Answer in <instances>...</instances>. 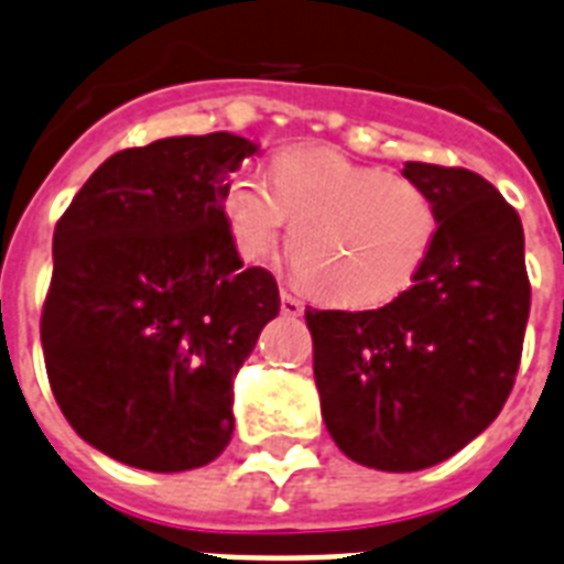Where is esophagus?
Wrapping results in <instances>:
<instances>
[{"label":"esophagus","instance_id":"esophagus-1","mask_svg":"<svg viewBox=\"0 0 564 564\" xmlns=\"http://www.w3.org/2000/svg\"><path fill=\"white\" fill-rule=\"evenodd\" d=\"M281 310H283V315H301L304 313V301H301L297 295H292V292L283 290L281 292Z\"/></svg>","mask_w":564,"mask_h":564}]
</instances>
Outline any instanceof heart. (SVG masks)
<instances>
[{"label": "heart", "mask_w": 564, "mask_h": 564, "mask_svg": "<svg viewBox=\"0 0 564 564\" xmlns=\"http://www.w3.org/2000/svg\"><path fill=\"white\" fill-rule=\"evenodd\" d=\"M240 171L223 208L246 260H267L292 223L295 269L322 297L379 306L405 292L432 251L437 210L414 178L327 148H290L272 176Z\"/></svg>", "instance_id": "heart-1"}]
</instances>
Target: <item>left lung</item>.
<instances>
[{"label": "left lung", "mask_w": 564, "mask_h": 564, "mask_svg": "<svg viewBox=\"0 0 564 564\" xmlns=\"http://www.w3.org/2000/svg\"><path fill=\"white\" fill-rule=\"evenodd\" d=\"M437 210L414 286L379 310H306L329 437L350 460L416 473L505 409L530 315L521 219L487 178L405 162Z\"/></svg>", "instance_id": "1"}]
</instances>
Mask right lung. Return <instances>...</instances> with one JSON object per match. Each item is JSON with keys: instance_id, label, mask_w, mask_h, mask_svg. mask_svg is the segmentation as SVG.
I'll use <instances>...</instances> for the list:
<instances>
[{"instance_id": "1", "label": "right lung", "mask_w": 564, "mask_h": 564, "mask_svg": "<svg viewBox=\"0 0 564 564\" xmlns=\"http://www.w3.org/2000/svg\"><path fill=\"white\" fill-rule=\"evenodd\" d=\"M251 153L231 132L121 150L57 219L45 370L68 425L121 464L185 473L231 441L237 370L281 310L223 208Z\"/></svg>"}]
</instances>
